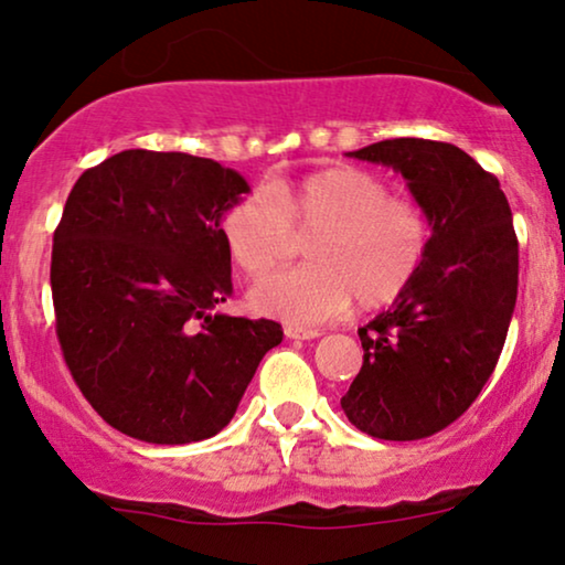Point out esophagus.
Wrapping results in <instances>:
<instances>
[{"label": "esophagus", "mask_w": 565, "mask_h": 565, "mask_svg": "<svg viewBox=\"0 0 565 565\" xmlns=\"http://www.w3.org/2000/svg\"><path fill=\"white\" fill-rule=\"evenodd\" d=\"M285 337L288 339H316V337H321V331L306 329V327H292V323H288V327H285Z\"/></svg>", "instance_id": "34e87169"}]
</instances>
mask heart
Listing matches in <instances>:
<instances>
[{
	"label": "heart",
	"mask_w": 565,
	"mask_h": 565,
	"mask_svg": "<svg viewBox=\"0 0 565 565\" xmlns=\"http://www.w3.org/2000/svg\"><path fill=\"white\" fill-rule=\"evenodd\" d=\"M221 234L249 277L288 259L296 234L311 236V262L262 277L252 306L290 323H321L352 300L360 308L393 303L419 275L435 221L419 200L391 195L377 174L337 167L277 190H252L223 215Z\"/></svg>",
	"instance_id": "1"
}]
</instances>
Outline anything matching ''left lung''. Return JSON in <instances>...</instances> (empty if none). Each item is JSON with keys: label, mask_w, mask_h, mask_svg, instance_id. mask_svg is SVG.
Returning a JSON list of instances; mask_svg holds the SVG:
<instances>
[{"label": "left lung", "mask_w": 565, "mask_h": 565, "mask_svg": "<svg viewBox=\"0 0 565 565\" xmlns=\"http://www.w3.org/2000/svg\"><path fill=\"white\" fill-rule=\"evenodd\" d=\"M350 157L393 167L435 221L427 259L396 303L362 327V367L342 408L377 439L437 435L497 367L516 303L520 246L499 180L458 146L391 138Z\"/></svg>", "instance_id": "left-lung-1"}]
</instances>
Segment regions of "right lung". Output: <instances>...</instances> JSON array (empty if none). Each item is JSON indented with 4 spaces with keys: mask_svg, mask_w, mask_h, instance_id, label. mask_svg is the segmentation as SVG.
<instances>
[{
    "mask_svg": "<svg viewBox=\"0 0 565 565\" xmlns=\"http://www.w3.org/2000/svg\"><path fill=\"white\" fill-rule=\"evenodd\" d=\"M244 192L218 161L146 149L105 159L68 192L51 254L56 337L84 398L122 435H218L282 342L277 321L211 313L231 296L221 215Z\"/></svg>",
    "mask_w": 565,
    "mask_h": 565,
    "instance_id": "right-lung-1",
    "label": "right lung"
}]
</instances>
